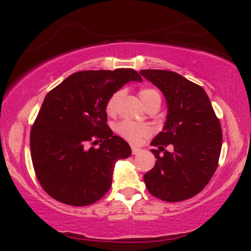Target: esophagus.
Wrapping results in <instances>:
<instances>
[{
  "label": "esophagus",
  "instance_id": "esophagus-1",
  "mask_svg": "<svg viewBox=\"0 0 251 251\" xmlns=\"http://www.w3.org/2000/svg\"><path fill=\"white\" fill-rule=\"evenodd\" d=\"M131 151H132L133 155H136V154H139L140 152H142V149H139V147H136V146H132Z\"/></svg>",
  "mask_w": 251,
  "mask_h": 251
}]
</instances>
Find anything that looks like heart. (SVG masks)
<instances>
[{"mask_svg":"<svg viewBox=\"0 0 251 251\" xmlns=\"http://www.w3.org/2000/svg\"><path fill=\"white\" fill-rule=\"evenodd\" d=\"M123 96L122 91H116L108 99L107 104H106V111L108 114H115L116 109H118V105L121 97ZM139 98L142 99L143 104L147 106L153 104V102H157L161 104V96L157 91L153 90V89H142L139 91ZM116 131L123 138L128 140L131 144H138L144 137H147L150 135V128L146 126L137 125V123L130 122V121H123L116 126Z\"/></svg>","mask_w":251,"mask_h":251,"instance_id":"1","label":"heart"}]
</instances>
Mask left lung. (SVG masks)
Listing matches in <instances>:
<instances>
[{
    "label": "left lung",
    "instance_id": "1",
    "mask_svg": "<svg viewBox=\"0 0 251 251\" xmlns=\"http://www.w3.org/2000/svg\"><path fill=\"white\" fill-rule=\"evenodd\" d=\"M140 74L162 92L168 107L162 131L151 143L157 147L151 150L157 160L144 175V181L150 193L161 200H187L203 190L217 169L221 123L200 85L171 71L142 70ZM169 143L173 152L164 150Z\"/></svg>",
    "mask_w": 251,
    "mask_h": 251
}]
</instances>
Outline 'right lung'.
Instances as JSON below:
<instances>
[{"mask_svg":"<svg viewBox=\"0 0 251 251\" xmlns=\"http://www.w3.org/2000/svg\"><path fill=\"white\" fill-rule=\"evenodd\" d=\"M130 81L143 78L132 68L77 72L46 96L30 131V155L41 186L54 200L95 203L111 187L115 163L131 155L106 123L108 99ZM95 138L104 139L98 149L88 147Z\"/></svg>","mask_w":251,"mask_h":251,"instance_id":"obj_1","label":"right lung"}]
</instances>
